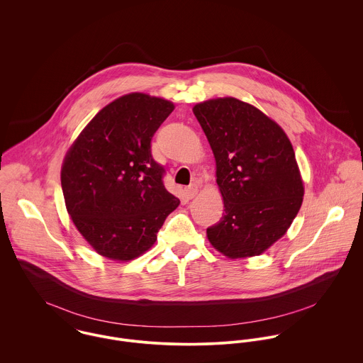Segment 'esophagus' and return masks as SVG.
<instances>
[{"label":"esophagus","instance_id":"esophagus-1","mask_svg":"<svg viewBox=\"0 0 363 363\" xmlns=\"http://www.w3.org/2000/svg\"><path fill=\"white\" fill-rule=\"evenodd\" d=\"M184 194H186V197H187L189 200H191V199H194V197L199 194V187H197L196 184H191V186H189V187L184 189Z\"/></svg>","mask_w":363,"mask_h":363}]
</instances>
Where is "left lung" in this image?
<instances>
[{"label":"left lung","mask_w":363,"mask_h":363,"mask_svg":"<svg viewBox=\"0 0 363 363\" xmlns=\"http://www.w3.org/2000/svg\"><path fill=\"white\" fill-rule=\"evenodd\" d=\"M193 111L215 156L225 208L208 240L229 259L259 256L286 233L303 201L292 144L274 120L235 98L211 99Z\"/></svg>","instance_id":"obj_1"}]
</instances>
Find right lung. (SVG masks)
<instances>
[{
	"label": "right lung",
	"mask_w": 363,
	"mask_h": 363,
	"mask_svg": "<svg viewBox=\"0 0 363 363\" xmlns=\"http://www.w3.org/2000/svg\"><path fill=\"white\" fill-rule=\"evenodd\" d=\"M174 106L134 92L104 108L82 130L61 167L67 211L101 256L137 259L156 242L180 201L163 186L151 141Z\"/></svg>",
	"instance_id": "obj_1"
}]
</instances>
